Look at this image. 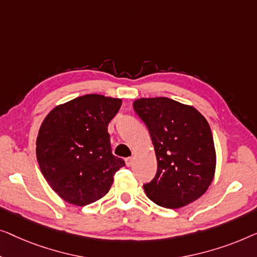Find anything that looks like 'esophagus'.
Here are the masks:
<instances>
[{"label": "esophagus", "mask_w": 257, "mask_h": 257, "mask_svg": "<svg viewBox=\"0 0 257 257\" xmlns=\"http://www.w3.org/2000/svg\"><path fill=\"white\" fill-rule=\"evenodd\" d=\"M133 163H134V158H133V157L125 158V165H127V166H132Z\"/></svg>", "instance_id": "esophagus-1"}]
</instances>
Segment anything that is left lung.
Returning a JSON list of instances; mask_svg holds the SVG:
<instances>
[{
    "instance_id": "1",
    "label": "left lung",
    "mask_w": 257,
    "mask_h": 257,
    "mask_svg": "<svg viewBox=\"0 0 257 257\" xmlns=\"http://www.w3.org/2000/svg\"><path fill=\"white\" fill-rule=\"evenodd\" d=\"M133 106L149 130L157 158L156 176L143 185L147 197L171 209L197 200L215 171L208 122L196 108L169 97H143Z\"/></svg>"
}]
</instances>
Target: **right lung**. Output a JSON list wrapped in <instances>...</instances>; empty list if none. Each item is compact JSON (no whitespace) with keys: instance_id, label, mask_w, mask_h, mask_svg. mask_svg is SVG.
Segmentation results:
<instances>
[{"instance_id":"add662e5","label":"right lung","mask_w":257,"mask_h":257,"mask_svg":"<svg viewBox=\"0 0 257 257\" xmlns=\"http://www.w3.org/2000/svg\"><path fill=\"white\" fill-rule=\"evenodd\" d=\"M122 101L87 94L56 107L39 129L36 154L41 171L65 201L86 206L108 193L125 163L111 154L108 123Z\"/></svg>"}]
</instances>
